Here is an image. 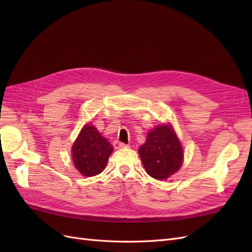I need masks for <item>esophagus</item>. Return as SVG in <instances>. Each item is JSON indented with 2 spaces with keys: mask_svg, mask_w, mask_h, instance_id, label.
<instances>
[{
  "mask_svg": "<svg viewBox=\"0 0 252 252\" xmlns=\"http://www.w3.org/2000/svg\"><path fill=\"white\" fill-rule=\"evenodd\" d=\"M113 146H114V148H116V149H120V148L126 147L127 145L124 144V143H122V142H119V141H114L113 142Z\"/></svg>",
  "mask_w": 252,
  "mask_h": 252,
  "instance_id": "1",
  "label": "esophagus"
}]
</instances>
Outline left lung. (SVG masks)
<instances>
[{"mask_svg": "<svg viewBox=\"0 0 252 252\" xmlns=\"http://www.w3.org/2000/svg\"><path fill=\"white\" fill-rule=\"evenodd\" d=\"M145 170L157 180H166L177 172L183 163V148L171 125L157 126L147 134L139 148Z\"/></svg>", "mask_w": 252, "mask_h": 252, "instance_id": "1", "label": "left lung"}]
</instances>
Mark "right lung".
Returning <instances> with one entry per match:
<instances>
[{
    "label": "right lung",
    "instance_id": "right-lung-1",
    "mask_svg": "<svg viewBox=\"0 0 252 252\" xmlns=\"http://www.w3.org/2000/svg\"><path fill=\"white\" fill-rule=\"evenodd\" d=\"M71 151L75 168L85 177H94L105 169L113 147L94 126L85 125L73 143Z\"/></svg>",
    "mask_w": 252,
    "mask_h": 252
}]
</instances>
